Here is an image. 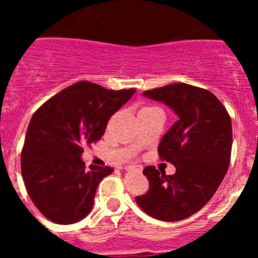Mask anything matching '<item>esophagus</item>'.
Wrapping results in <instances>:
<instances>
[{"label":"esophagus","mask_w":258,"mask_h":258,"mask_svg":"<svg viewBox=\"0 0 258 258\" xmlns=\"http://www.w3.org/2000/svg\"><path fill=\"white\" fill-rule=\"evenodd\" d=\"M125 170H136V172H142V168L140 166H125Z\"/></svg>","instance_id":"1"}]
</instances>
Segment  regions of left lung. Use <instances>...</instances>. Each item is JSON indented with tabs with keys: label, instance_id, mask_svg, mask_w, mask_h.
Wrapping results in <instances>:
<instances>
[{
	"label": "left lung",
	"instance_id": "left-lung-1",
	"mask_svg": "<svg viewBox=\"0 0 258 258\" xmlns=\"http://www.w3.org/2000/svg\"><path fill=\"white\" fill-rule=\"evenodd\" d=\"M142 95L163 102L178 116L157 147L161 160L173 164L175 173L166 175L146 166L150 188L136 202L156 220H184L211 200L229 169L231 118L216 95L188 84H170Z\"/></svg>",
	"mask_w": 258,
	"mask_h": 258
}]
</instances>
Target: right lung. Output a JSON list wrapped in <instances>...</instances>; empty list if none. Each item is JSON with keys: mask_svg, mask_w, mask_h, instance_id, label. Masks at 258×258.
I'll return each mask as SVG.
<instances>
[{"mask_svg": "<svg viewBox=\"0 0 258 258\" xmlns=\"http://www.w3.org/2000/svg\"><path fill=\"white\" fill-rule=\"evenodd\" d=\"M134 92L80 81L33 113L20 165L29 198L47 220L70 225L90 213L98 184L113 168H86L81 159L84 146L101 140L109 117Z\"/></svg>", "mask_w": 258, "mask_h": 258, "instance_id": "add662e5", "label": "right lung"}]
</instances>
